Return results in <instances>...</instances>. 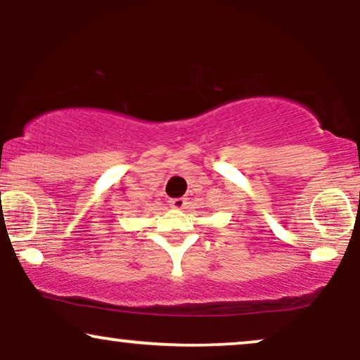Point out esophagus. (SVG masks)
<instances>
[{
	"instance_id": "1",
	"label": "esophagus",
	"mask_w": 360,
	"mask_h": 360,
	"mask_svg": "<svg viewBox=\"0 0 360 360\" xmlns=\"http://www.w3.org/2000/svg\"><path fill=\"white\" fill-rule=\"evenodd\" d=\"M185 205H186L185 198H172L170 200V206L175 210H184Z\"/></svg>"
}]
</instances>
